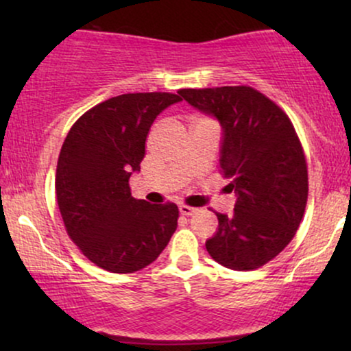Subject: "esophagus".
<instances>
[{"instance_id": "esophagus-1", "label": "esophagus", "mask_w": 351, "mask_h": 351, "mask_svg": "<svg viewBox=\"0 0 351 351\" xmlns=\"http://www.w3.org/2000/svg\"><path fill=\"white\" fill-rule=\"evenodd\" d=\"M180 213L183 216H191V215H195L196 213V208H191V206H186V204H181L180 206Z\"/></svg>"}]
</instances>
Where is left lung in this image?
<instances>
[{
    "label": "left lung",
    "instance_id": "8db88e82",
    "mask_svg": "<svg viewBox=\"0 0 351 351\" xmlns=\"http://www.w3.org/2000/svg\"><path fill=\"white\" fill-rule=\"evenodd\" d=\"M180 95L219 122V165L236 193L234 211L216 213L209 256L232 271H254L291 243L304 217L307 163L293 125L251 87L183 88Z\"/></svg>",
    "mask_w": 351,
    "mask_h": 351
}]
</instances>
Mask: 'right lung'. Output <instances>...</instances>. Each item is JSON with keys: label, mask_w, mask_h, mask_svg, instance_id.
Masks as SVG:
<instances>
[{"label": "right lung", "mask_w": 351, "mask_h": 351, "mask_svg": "<svg viewBox=\"0 0 351 351\" xmlns=\"http://www.w3.org/2000/svg\"><path fill=\"white\" fill-rule=\"evenodd\" d=\"M181 100L168 92L117 95L86 112L64 140L56 171L64 226L84 256L108 272L147 267L178 226L175 203L135 199L128 180L140 171L155 119Z\"/></svg>", "instance_id": "obj_1"}]
</instances>
